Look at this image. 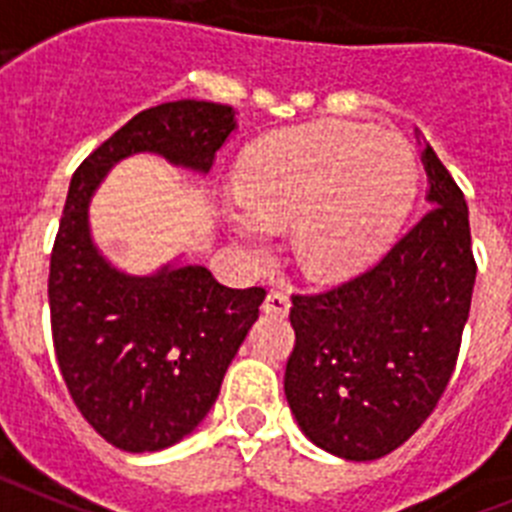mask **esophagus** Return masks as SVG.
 I'll return each mask as SVG.
<instances>
[{"mask_svg":"<svg viewBox=\"0 0 512 512\" xmlns=\"http://www.w3.org/2000/svg\"><path fill=\"white\" fill-rule=\"evenodd\" d=\"M288 309H291V299L283 291H270L262 301V311L270 317H286Z\"/></svg>","mask_w":512,"mask_h":512,"instance_id":"34e87169","label":"esophagus"}]
</instances>
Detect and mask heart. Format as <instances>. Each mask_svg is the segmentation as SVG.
Masks as SVG:
<instances>
[{"label": "heart", "instance_id": "obj_1", "mask_svg": "<svg viewBox=\"0 0 512 512\" xmlns=\"http://www.w3.org/2000/svg\"><path fill=\"white\" fill-rule=\"evenodd\" d=\"M415 190V162L399 136L319 121L275 133L244 157L226 221L252 257L293 224L296 260L317 281L366 268L397 231Z\"/></svg>", "mask_w": 512, "mask_h": 512}]
</instances>
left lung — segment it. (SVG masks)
I'll list each match as a JSON object with an SVG mask.
<instances>
[{
  "label": "left lung",
  "instance_id": "left-lung-1",
  "mask_svg": "<svg viewBox=\"0 0 512 512\" xmlns=\"http://www.w3.org/2000/svg\"><path fill=\"white\" fill-rule=\"evenodd\" d=\"M428 211L371 270L293 296L288 407L314 446L348 461L402 446L446 391L469 319L477 262L469 208L425 144Z\"/></svg>",
  "mask_w": 512,
  "mask_h": 512
}]
</instances>
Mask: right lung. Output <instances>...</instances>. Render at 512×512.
<instances>
[{
    "label": "right lung",
    "mask_w": 512,
    "mask_h": 512,
    "mask_svg": "<svg viewBox=\"0 0 512 512\" xmlns=\"http://www.w3.org/2000/svg\"><path fill=\"white\" fill-rule=\"evenodd\" d=\"M234 128L229 105L162 102L133 115L71 177L48 275L53 350L77 410L121 451H162L201 425L265 288L221 286L188 262L151 275L113 268L92 242V195L110 167L141 151L206 175Z\"/></svg>",
    "instance_id": "right-lung-1"
}]
</instances>
